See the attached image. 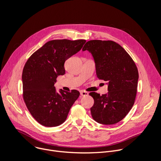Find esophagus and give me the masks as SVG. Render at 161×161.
<instances>
[{"mask_svg":"<svg viewBox=\"0 0 161 161\" xmlns=\"http://www.w3.org/2000/svg\"><path fill=\"white\" fill-rule=\"evenodd\" d=\"M80 95L81 96H86L88 95V92H85V91H81Z\"/></svg>","mask_w":161,"mask_h":161,"instance_id":"34e87169","label":"esophagus"}]
</instances>
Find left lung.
<instances>
[{
    "label": "left lung",
    "mask_w": 161,
    "mask_h": 161,
    "mask_svg": "<svg viewBox=\"0 0 161 161\" xmlns=\"http://www.w3.org/2000/svg\"><path fill=\"white\" fill-rule=\"evenodd\" d=\"M82 50L92 55L97 78L108 81L107 94H89L94 100L90 108L92 117L101 124H117L134 105L139 78L137 67L127 52L112 41L91 40Z\"/></svg>",
    "instance_id": "8db88e82"
}]
</instances>
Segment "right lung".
I'll return each instance as SVG.
<instances>
[{
  "label": "right lung",
  "instance_id": "add662e5",
  "mask_svg": "<svg viewBox=\"0 0 161 161\" xmlns=\"http://www.w3.org/2000/svg\"><path fill=\"white\" fill-rule=\"evenodd\" d=\"M86 41L52 40L45 43L27 61L22 73L25 104L34 119L43 126L56 127L67 119L80 96L78 90L57 92V78L65 73L66 60L77 53Z\"/></svg>",
  "mask_w": 161,
  "mask_h": 161
}]
</instances>
